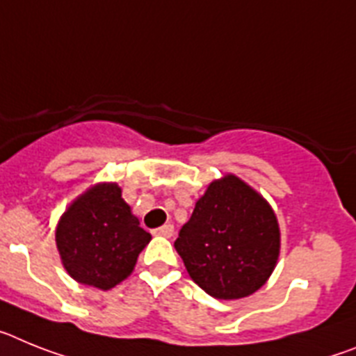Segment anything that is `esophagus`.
Instances as JSON below:
<instances>
[{"label":"esophagus","instance_id":"esophagus-1","mask_svg":"<svg viewBox=\"0 0 356 356\" xmlns=\"http://www.w3.org/2000/svg\"><path fill=\"white\" fill-rule=\"evenodd\" d=\"M154 234H159V236L170 238V236H172V234H174V225H172V224L161 225V227L154 229Z\"/></svg>","mask_w":356,"mask_h":356}]
</instances>
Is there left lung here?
Wrapping results in <instances>:
<instances>
[{"mask_svg":"<svg viewBox=\"0 0 356 356\" xmlns=\"http://www.w3.org/2000/svg\"><path fill=\"white\" fill-rule=\"evenodd\" d=\"M174 245L204 292L240 299L270 277L280 256V225L258 191L227 174L197 200Z\"/></svg>","mask_w":356,"mask_h":356,"instance_id":"obj_1","label":"left lung"}]
</instances>
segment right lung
Here are the masks:
<instances>
[{"label": "right lung", "mask_w": 356, "mask_h": 356, "mask_svg": "<svg viewBox=\"0 0 356 356\" xmlns=\"http://www.w3.org/2000/svg\"><path fill=\"white\" fill-rule=\"evenodd\" d=\"M116 182H102L73 200L55 231L58 254L71 277L109 290L131 276L150 242Z\"/></svg>", "instance_id": "right-lung-1"}]
</instances>
